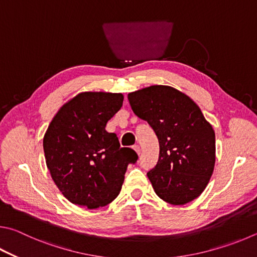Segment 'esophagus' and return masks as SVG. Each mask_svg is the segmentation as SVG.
<instances>
[{
    "label": "esophagus",
    "instance_id": "obj_1",
    "mask_svg": "<svg viewBox=\"0 0 257 257\" xmlns=\"http://www.w3.org/2000/svg\"><path fill=\"white\" fill-rule=\"evenodd\" d=\"M134 149H135V151H136V153L138 154V155H139V154H141V146H139V145H135Z\"/></svg>",
    "mask_w": 257,
    "mask_h": 257
}]
</instances>
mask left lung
<instances>
[{
    "mask_svg": "<svg viewBox=\"0 0 257 257\" xmlns=\"http://www.w3.org/2000/svg\"><path fill=\"white\" fill-rule=\"evenodd\" d=\"M135 114L146 120L160 143L156 166L147 173L156 194L174 206L206 189L216 162V136L201 110L184 93L152 85L128 94Z\"/></svg>",
    "mask_w": 257,
    "mask_h": 257,
    "instance_id": "1",
    "label": "left lung"
}]
</instances>
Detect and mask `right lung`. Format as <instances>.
<instances>
[{
	"instance_id": "1",
	"label": "right lung",
	"mask_w": 257,
	"mask_h": 257,
	"mask_svg": "<svg viewBox=\"0 0 257 257\" xmlns=\"http://www.w3.org/2000/svg\"><path fill=\"white\" fill-rule=\"evenodd\" d=\"M121 93L82 92L66 102L44 136L46 164L68 201L87 209L104 207L118 197L137 153L120 147L106 122L121 109Z\"/></svg>"
}]
</instances>
